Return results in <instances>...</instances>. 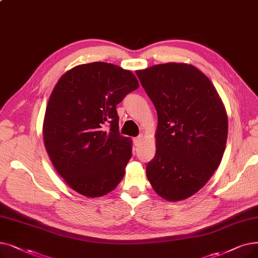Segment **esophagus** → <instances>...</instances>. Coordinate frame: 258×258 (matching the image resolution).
<instances>
[{"instance_id": "obj_1", "label": "esophagus", "mask_w": 258, "mask_h": 258, "mask_svg": "<svg viewBox=\"0 0 258 258\" xmlns=\"http://www.w3.org/2000/svg\"><path fill=\"white\" fill-rule=\"evenodd\" d=\"M142 142H143V136L142 135H139L138 137L134 138V143H135L136 147H139V145H141Z\"/></svg>"}]
</instances>
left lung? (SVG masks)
<instances>
[{
    "mask_svg": "<svg viewBox=\"0 0 258 258\" xmlns=\"http://www.w3.org/2000/svg\"><path fill=\"white\" fill-rule=\"evenodd\" d=\"M136 75L158 115L149 181L167 201L186 199L220 164L228 138L225 105L209 78L191 64H158Z\"/></svg>",
    "mask_w": 258,
    "mask_h": 258,
    "instance_id": "left-lung-1",
    "label": "left lung"
}]
</instances>
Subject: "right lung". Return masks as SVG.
<instances>
[{
	"label": "right lung",
	"mask_w": 258,
	"mask_h": 258,
	"mask_svg": "<svg viewBox=\"0 0 258 258\" xmlns=\"http://www.w3.org/2000/svg\"><path fill=\"white\" fill-rule=\"evenodd\" d=\"M138 87L131 71L105 62L75 66L55 84L43 140L55 171L77 193L101 197L122 180L132 139L120 135L116 105Z\"/></svg>",
	"instance_id": "1"
}]
</instances>
